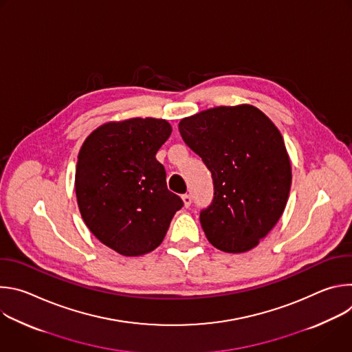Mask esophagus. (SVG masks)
Segmentation results:
<instances>
[{"label":"esophagus","mask_w":352,"mask_h":352,"mask_svg":"<svg viewBox=\"0 0 352 352\" xmlns=\"http://www.w3.org/2000/svg\"><path fill=\"white\" fill-rule=\"evenodd\" d=\"M182 202H184V206L185 208H189L190 204H192V199L189 195H182Z\"/></svg>","instance_id":"1"}]
</instances>
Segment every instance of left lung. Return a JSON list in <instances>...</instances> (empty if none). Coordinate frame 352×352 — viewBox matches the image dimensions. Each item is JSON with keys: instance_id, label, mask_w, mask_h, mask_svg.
Returning <instances> with one entry per match:
<instances>
[{"instance_id": "8db88e82", "label": "left lung", "mask_w": 352, "mask_h": 352, "mask_svg": "<svg viewBox=\"0 0 352 352\" xmlns=\"http://www.w3.org/2000/svg\"><path fill=\"white\" fill-rule=\"evenodd\" d=\"M178 128L212 173L214 199L200 212L206 238L228 254L254 249L277 224L289 195L291 163L280 131L250 104L200 111Z\"/></svg>"}]
</instances>
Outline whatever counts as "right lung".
I'll return each instance as SVG.
<instances>
[{
	"instance_id": "add662e5",
	"label": "right lung",
	"mask_w": 352,
	"mask_h": 352,
	"mask_svg": "<svg viewBox=\"0 0 352 352\" xmlns=\"http://www.w3.org/2000/svg\"><path fill=\"white\" fill-rule=\"evenodd\" d=\"M159 118H129L96 128L83 142L75 173L80 216L91 234L124 256L152 252L182 200L167 189L157 150L171 135Z\"/></svg>"
}]
</instances>
